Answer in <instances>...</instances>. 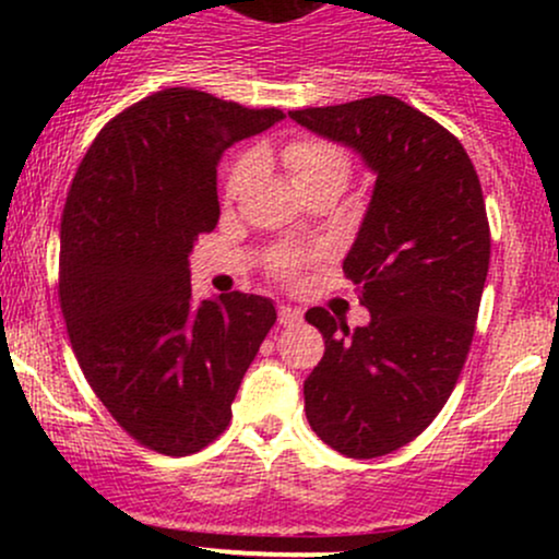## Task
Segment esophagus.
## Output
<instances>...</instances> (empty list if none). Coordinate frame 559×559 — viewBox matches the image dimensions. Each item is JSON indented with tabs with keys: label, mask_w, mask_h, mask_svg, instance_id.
I'll list each match as a JSON object with an SVG mask.
<instances>
[{
	"label": "esophagus",
	"mask_w": 559,
	"mask_h": 559,
	"mask_svg": "<svg viewBox=\"0 0 559 559\" xmlns=\"http://www.w3.org/2000/svg\"><path fill=\"white\" fill-rule=\"evenodd\" d=\"M299 310H294V307H286V305H281L278 307V323L281 325H294V323H299Z\"/></svg>",
	"instance_id": "1"
}]
</instances>
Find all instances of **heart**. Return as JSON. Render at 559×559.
Here are the masks:
<instances>
[{
	"mask_svg": "<svg viewBox=\"0 0 559 559\" xmlns=\"http://www.w3.org/2000/svg\"><path fill=\"white\" fill-rule=\"evenodd\" d=\"M284 163L288 173H292L294 183L299 186L301 191L310 189V186L318 183H338L344 186L352 176V159L349 152L344 150L342 144L331 139H320V136H297L292 139L284 146ZM258 173V157L254 155H241L230 165L228 178H226V197L236 199L247 189V183L252 181V176ZM310 260V254L299 252V249H273L267 254V273L273 278L281 281H292L297 278V273L301 271V265Z\"/></svg>",
	"mask_w": 559,
	"mask_h": 559,
	"instance_id": "1",
	"label": "heart"
}]
</instances>
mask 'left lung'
Masks as SVG:
<instances>
[{
    "label": "left lung",
    "mask_w": 559,
    "mask_h": 559,
    "mask_svg": "<svg viewBox=\"0 0 559 559\" xmlns=\"http://www.w3.org/2000/svg\"><path fill=\"white\" fill-rule=\"evenodd\" d=\"M288 115L355 146L378 176L344 260L370 323L305 312L325 342L305 413L336 452L383 457L431 426L463 373L491 258L484 191L460 139L396 96Z\"/></svg>",
    "instance_id": "left-lung-1"
}]
</instances>
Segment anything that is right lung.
<instances>
[{
	"label": "right lung",
	"mask_w": 559,
	"mask_h": 559,
	"mask_svg": "<svg viewBox=\"0 0 559 559\" xmlns=\"http://www.w3.org/2000/svg\"><path fill=\"white\" fill-rule=\"evenodd\" d=\"M281 118L165 88L115 115L75 170L60 230L68 336L107 413L152 452L186 457L226 431L275 323L258 294L194 307L189 252L221 217L217 159Z\"/></svg>",
	"instance_id": "add662e5"
}]
</instances>
